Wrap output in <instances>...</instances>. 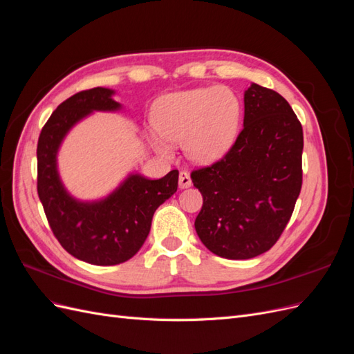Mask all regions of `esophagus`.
<instances>
[{"instance_id": "1", "label": "esophagus", "mask_w": 354, "mask_h": 354, "mask_svg": "<svg viewBox=\"0 0 354 354\" xmlns=\"http://www.w3.org/2000/svg\"><path fill=\"white\" fill-rule=\"evenodd\" d=\"M178 186H180V189H187V187L192 186V178H190L187 171H181V173H180Z\"/></svg>"}]
</instances>
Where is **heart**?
<instances>
[{"label": "heart", "mask_w": 354, "mask_h": 354, "mask_svg": "<svg viewBox=\"0 0 354 354\" xmlns=\"http://www.w3.org/2000/svg\"><path fill=\"white\" fill-rule=\"evenodd\" d=\"M242 121V103L232 90L218 85L168 94L153 112V145L169 155L167 143L183 142L186 155L195 162H211L234 143Z\"/></svg>", "instance_id": "obj_1"}]
</instances>
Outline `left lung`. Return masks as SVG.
I'll use <instances>...</instances> for the list:
<instances>
[{
  "label": "left lung",
  "instance_id": "obj_1",
  "mask_svg": "<svg viewBox=\"0 0 354 354\" xmlns=\"http://www.w3.org/2000/svg\"><path fill=\"white\" fill-rule=\"evenodd\" d=\"M243 128L217 162L192 171L203 205L199 239L218 257L248 260L269 251L292 216L303 185V127L279 93L251 84Z\"/></svg>",
  "mask_w": 354,
  "mask_h": 354
}]
</instances>
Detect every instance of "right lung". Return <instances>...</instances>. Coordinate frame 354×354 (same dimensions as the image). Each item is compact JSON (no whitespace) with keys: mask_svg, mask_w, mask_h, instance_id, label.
Instances as JSON below:
<instances>
[{"mask_svg":"<svg viewBox=\"0 0 354 354\" xmlns=\"http://www.w3.org/2000/svg\"><path fill=\"white\" fill-rule=\"evenodd\" d=\"M113 94L103 87L73 94L51 113L37 146V189L50 227L71 255L95 266L121 264L134 257L151 232L156 208L178 186V171L173 169L158 180L130 174L100 201L84 202L68 194L57 171L59 147L71 128L91 112L120 111Z\"/></svg>","mask_w":354,"mask_h":354,"instance_id":"add662e5","label":"right lung"}]
</instances>
